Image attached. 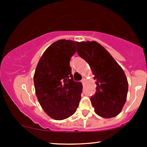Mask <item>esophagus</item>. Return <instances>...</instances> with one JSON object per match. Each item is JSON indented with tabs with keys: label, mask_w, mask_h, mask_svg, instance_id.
Here are the masks:
<instances>
[{
	"label": "esophagus",
	"mask_w": 147,
	"mask_h": 147,
	"mask_svg": "<svg viewBox=\"0 0 147 147\" xmlns=\"http://www.w3.org/2000/svg\"><path fill=\"white\" fill-rule=\"evenodd\" d=\"M81 82H82V84H84V83H85V82H86V79L85 78H83V79H82V81H81Z\"/></svg>",
	"instance_id": "esophagus-1"
}]
</instances>
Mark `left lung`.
I'll return each instance as SVG.
<instances>
[{
  "mask_svg": "<svg viewBox=\"0 0 147 147\" xmlns=\"http://www.w3.org/2000/svg\"><path fill=\"white\" fill-rule=\"evenodd\" d=\"M77 54L90 65L96 80L90 101L100 117L117 116L125 104L128 81L124 70L104 47L96 41L76 42Z\"/></svg>",
  "mask_w": 147,
  "mask_h": 147,
  "instance_id": "1",
  "label": "left lung"
}]
</instances>
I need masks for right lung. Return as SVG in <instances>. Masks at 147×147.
<instances>
[{
    "label": "right lung",
    "mask_w": 147,
    "mask_h": 147,
    "mask_svg": "<svg viewBox=\"0 0 147 147\" xmlns=\"http://www.w3.org/2000/svg\"><path fill=\"white\" fill-rule=\"evenodd\" d=\"M76 51L75 41L59 40L46 49L35 70L37 99L47 115L56 120L72 115L80 102L83 86L73 80L70 66Z\"/></svg>",
    "instance_id": "1"
}]
</instances>
